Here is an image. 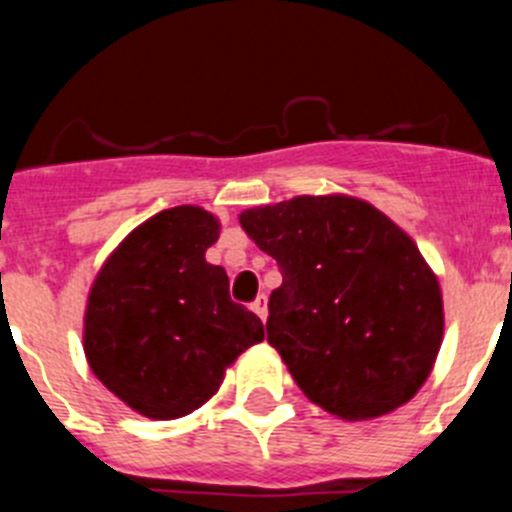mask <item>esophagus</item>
Masks as SVG:
<instances>
[{
  "mask_svg": "<svg viewBox=\"0 0 512 512\" xmlns=\"http://www.w3.org/2000/svg\"><path fill=\"white\" fill-rule=\"evenodd\" d=\"M251 310L259 315L261 320H266V295H259L256 300L251 302Z\"/></svg>",
  "mask_w": 512,
  "mask_h": 512,
  "instance_id": "obj_1",
  "label": "esophagus"
}]
</instances>
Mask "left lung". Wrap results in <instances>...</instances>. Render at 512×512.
Masks as SVG:
<instances>
[{"label":"left lung","instance_id":"1","mask_svg":"<svg viewBox=\"0 0 512 512\" xmlns=\"http://www.w3.org/2000/svg\"><path fill=\"white\" fill-rule=\"evenodd\" d=\"M241 225L282 271L266 341L315 405L364 420L420 390L441 348L443 302L405 230L343 194L246 210Z\"/></svg>","mask_w":512,"mask_h":512}]
</instances>
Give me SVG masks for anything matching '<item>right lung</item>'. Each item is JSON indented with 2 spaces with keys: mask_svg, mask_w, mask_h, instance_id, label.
I'll list each match as a JSON object with an SVG mask.
<instances>
[{
  "mask_svg": "<svg viewBox=\"0 0 512 512\" xmlns=\"http://www.w3.org/2000/svg\"><path fill=\"white\" fill-rule=\"evenodd\" d=\"M220 225L200 207H174L120 243L89 292L84 351L99 382L156 420L205 405L225 366L264 341V325L230 300L223 266L205 261Z\"/></svg>",
  "mask_w": 512,
  "mask_h": 512,
  "instance_id": "1",
  "label": "right lung"
}]
</instances>
